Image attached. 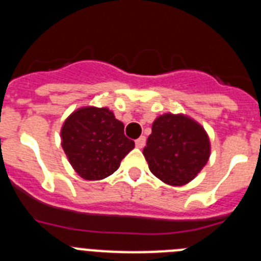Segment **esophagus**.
<instances>
[{"label": "esophagus", "mask_w": 261, "mask_h": 261, "mask_svg": "<svg viewBox=\"0 0 261 261\" xmlns=\"http://www.w3.org/2000/svg\"><path fill=\"white\" fill-rule=\"evenodd\" d=\"M145 142H146V137H145V136H141V137L136 140V147L142 149V147L145 146Z\"/></svg>", "instance_id": "obj_1"}]
</instances>
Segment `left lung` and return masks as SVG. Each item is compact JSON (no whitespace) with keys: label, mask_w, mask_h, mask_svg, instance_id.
I'll list each match as a JSON object with an SVG mask.
<instances>
[{"label":"left lung","mask_w":261,"mask_h":261,"mask_svg":"<svg viewBox=\"0 0 261 261\" xmlns=\"http://www.w3.org/2000/svg\"><path fill=\"white\" fill-rule=\"evenodd\" d=\"M142 153L158 179L180 187L193 180L206 165L211 141L193 119L183 114H165L154 120Z\"/></svg>","instance_id":"1"}]
</instances>
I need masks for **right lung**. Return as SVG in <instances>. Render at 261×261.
I'll return each instance as SVG.
<instances>
[{
    "mask_svg": "<svg viewBox=\"0 0 261 261\" xmlns=\"http://www.w3.org/2000/svg\"><path fill=\"white\" fill-rule=\"evenodd\" d=\"M61 145L74 171L86 180L114 174L135 141L124 135V124L108 108L82 107L64 121Z\"/></svg>",
    "mask_w": 261,
    "mask_h": 261,
    "instance_id": "1",
    "label": "right lung"
}]
</instances>
